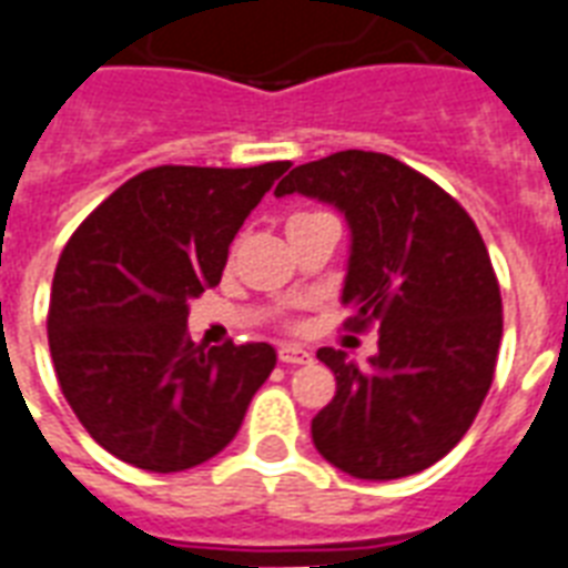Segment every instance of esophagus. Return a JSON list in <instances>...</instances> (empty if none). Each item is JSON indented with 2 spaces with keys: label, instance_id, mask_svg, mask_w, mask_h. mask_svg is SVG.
<instances>
[{
  "label": "esophagus",
  "instance_id": "obj_1",
  "mask_svg": "<svg viewBox=\"0 0 568 568\" xmlns=\"http://www.w3.org/2000/svg\"><path fill=\"white\" fill-rule=\"evenodd\" d=\"M280 363H294V366H297V363H310L313 361V354L306 352V348H303V345H294V342H283V345H280Z\"/></svg>",
  "mask_w": 568,
  "mask_h": 568
}]
</instances>
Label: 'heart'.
I'll list each match as a JSON object with an SVG mask.
<instances>
[{
    "label": "heart",
    "instance_id": "heart-1",
    "mask_svg": "<svg viewBox=\"0 0 568 568\" xmlns=\"http://www.w3.org/2000/svg\"><path fill=\"white\" fill-rule=\"evenodd\" d=\"M294 216H306V214H294ZM294 216H292V220H294Z\"/></svg>",
    "mask_w": 568,
    "mask_h": 568
}]
</instances>
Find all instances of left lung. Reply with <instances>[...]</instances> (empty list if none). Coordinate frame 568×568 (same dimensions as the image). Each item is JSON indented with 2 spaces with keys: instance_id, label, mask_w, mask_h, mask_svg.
<instances>
[{
  "instance_id": "left-lung-1",
  "label": "left lung",
  "mask_w": 568,
  "mask_h": 568,
  "mask_svg": "<svg viewBox=\"0 0 568 568\" xmlns=\"http://www.w3.org/2000/svg\"><path fill=\"white\" fill-rule=\"evenodd\" d=\"M274 193L345 216V327L378 324V352L363 366L318 348L336 396L313 419L315 449L372 483L426 470L465 438L495 378L504 306L479 229L435 181L375 151L303 163Z\"/></svg>"
}]
</instances>
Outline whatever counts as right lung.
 <instances>
[{"label":"right lung","instance_id":"obj_1","mask_svg":"<svg viewBox=\"0 0 568 568\" xmlns=\"http://www.w3.org/2000/svg\"><path fill=\"white\" fill-rule=\"evenodd\" d=\"M288 166L149 169L62 250L47 315L55 378L85 432L121 462L175 474L214 458L274 372L267 342L205 352L190 342L187 315Z\"/></svg>","mask_w":568,"mask_h":568}]
</instances>
